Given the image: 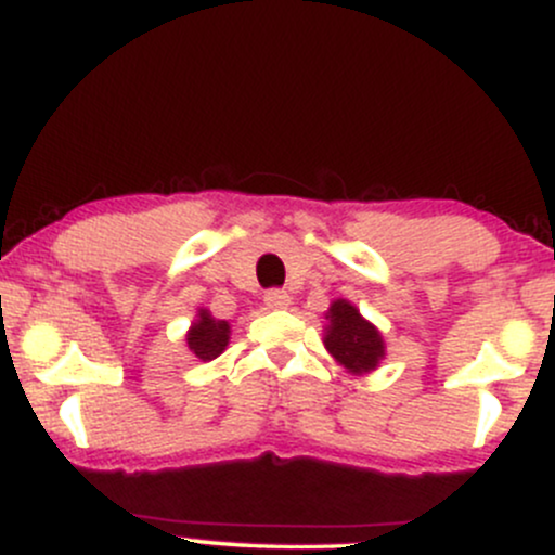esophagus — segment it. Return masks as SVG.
Here are the masks:
<instances>
[{
	"mask_svg": "<svg viewBox=\"0 0 555 555\" xmlns=\"http://www.w3.org/2000/svg\"><path fill=\"white\" fill-rule=\"evenodd\" d=\"M263 299H266V305H269L271 310H282V308H286V305L292 302V297L286 295L284 289H269V292H266Z\"/></svg>",
	"mask_w": 555,
	"mask_h": 555,
	"instance_id": "34e87169",
	"label": "esophagus"
}]
</instances>
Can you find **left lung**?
<instances>
[{
	"label": "left lung",
	"instance_id": "obj_1",
	"mask_svg": "<svg viewBox=\"0 0 555 555\" xmlns=\"http://www.w3.org/2000/svg\"><path fill=\"white\" fill-rule=\"evenodd\" d=\"M326 321L323 344L344 371L365 375L380 365V360L386 358L384 336L367 318H362L349 299H334L326 310Z\"/></svg>",
	"mask_w": 555,
	"mask_h": 555
}]
</instances>
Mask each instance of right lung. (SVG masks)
Masks as SVG:
<instances>
[{
  "label": "right lung",
  "mask_w": 555,
  "mask_h": 555,
  "mask_svg": "<svg viewBox=\"0 0 555 555\" xmlns=\"http://www.w3.org/2000/svg\"><path fill=\"white\" fill-rule=\"evenodd\" d=\"M229 334H232L229 321H219V318L211 315V310L197 308L193 326L184 334V344H188V349L197 360L208 362L224 352L229 344Z\"/></svg>",
  "instance_id": "1"
}]
</instances>
